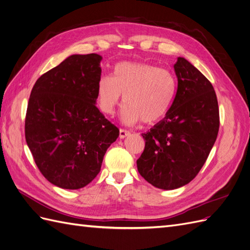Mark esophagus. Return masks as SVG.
Instances as JSON below:
<instances>
[{
  "label": "esophagus",
  "mask_w": 250,
  "mask_h": 250,
  "mask_svg": "<svg viewBox=\"0 0 250 250\" xmlns=\"http://www.w3.org/2000/svg\"><path fill=\"white\" fill-rule=\"evenodd\" d=\"M130 134V132L128 130H125V129H120V139H125L126 137H128V135Z\"/></svg>",
  "instance_id": "1"
}]
</instances>
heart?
Masks as SVG:
<instances>
[{
    "label": "heart",
    "instance_id": "obj_1",
    "mask_svg": "<svg viewBox=\"0 0 250 250\" xmlns=\"http://www.w3.org/2000/svg\"><path fill=\"white\" fill-rule=\"evenodd\" d=\"M176 81L173 74L156 65L144 62H120L113 67L112 76H102L97 85L100 109L113 115L123 101L127 104L122 118L125 124H145L161 121L173 102Z\"/></svg>",
    "mask_w": 250,
    "mask_h": 250
}]
</instances>
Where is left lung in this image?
<instances>
[{
  "instance_id": "obj_1",
  "label": "left lung",
  "mask_w": 250,
  "mask_h": 250,
  "mask_svg": "<svg viewBox=\"0 0 250 250\" xmlns=\"http://www.w3.org/2000/svg\"><path fill=\"white\" fill-rule=\"evenodd\" d=\"M177 92L165 118L142 133L138 170L149 184L175 190L197 175L216 142L219 107L211 83L184 57L174 64Z\"/></svg>"
}]
</instances>
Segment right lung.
<instances>
[{"label": "right lung", "instance_id": "1", "mask_svg": "<svg viewBox=\"0 0 250 250\" xmlns=\"http://www.w3.org/2000/svg\"><path fill=\"white\" fill-rule=\"evenodd\" d=\"M102 56L75 54L37 79L25 121L27 145L52 185L77 190L101 170L119 129L97 108Z\"/></svg>", "mask_w": 250, "mask_h": 250}]
</instances>
